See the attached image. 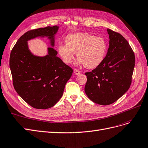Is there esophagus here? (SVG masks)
Here are the masks:
<instances>
[{"label":"esophagus","mask_w":148,"mask_h":148,"mask_svg":"<svg viewBox=\"0 0 148 148\" xmlns=\"http://www.w3.org/2000/svg\"><path fill=\"white\" fill-rule=\"evenodd\" d=\"M74 74H75L76 75H78V74H80L81 73V71H79V70H78V69H75L74 70Z\"/></svg>","instance_id":"esophagus-1"}]
</instances>
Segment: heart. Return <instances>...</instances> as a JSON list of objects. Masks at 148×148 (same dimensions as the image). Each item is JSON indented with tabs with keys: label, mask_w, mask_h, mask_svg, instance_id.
<instances>
[{
	"label": "heart",
	"mask_w": 148,
	"mask_h": 148,
	"mask_svg": "<svg viewBox=\"0 0 148 148\" xmlns=\"http://www.w3.org/2000/svg\"><path fill=\"white\" fill-rule=\"evenodd\" d=\"M65 41V45L58 46V54L65 64L72 63L76 53L79 64H83L88 69H93L102 63L106 54L107 42L102 37L79 32L68 35Z\"/></svg>",
	"instance_id": "heart-1"
}]
</instances>
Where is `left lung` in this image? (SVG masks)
Returning <instances> with one entry per match:
<instances>
[{
	"label": "left lung",
	"instance_id": "left-lung-1",
	"mask_svg": "<svg viewBox=\"0 0 148 148\" xmlns=\"http://www.w3.org/2000/svg\"><path fill=\"white\" fill-rule=\"evenodd\" d=\"M109 46L102 63L85 73V92L90 99L109 105L120 98L132 84L135 57L128 41L121 34L108 29Z\"/></svg>",
	"mask_w": 148,
	"mask_h": 148
}]
</instances>
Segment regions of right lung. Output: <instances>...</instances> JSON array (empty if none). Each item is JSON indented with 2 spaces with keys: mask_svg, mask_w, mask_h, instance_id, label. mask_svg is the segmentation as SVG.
Instances as JSON below:
<instances>
[{
  "mask_svg": "<svg viewBox=\"0 0 148 148\" xmlns=\"http://www.w3.org/2000/svg\"><path fill=\"white\" fill-rule=\"evenodd\" d=\"M58 29V26H54L27 31L19 38L10 53L14 88L24 101L36 109H48L59 101L73 70L56 56L58 53L52 47H49V54L45 56L33 55L27 41L47 36L53 46Z\"/></svg>",
  "mask_w": 148,
  "mask_h": 148,
  "instance_id": "obj_1",
  "label": "right lung"
}]
</instances>
